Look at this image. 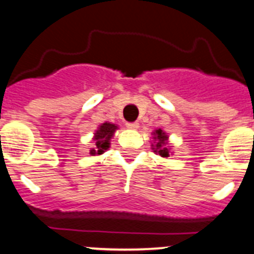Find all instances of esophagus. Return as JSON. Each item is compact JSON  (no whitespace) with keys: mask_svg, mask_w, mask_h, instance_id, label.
Wrapping results in <instances>:
<instances>
[{"mask_svg":"<svg viewBox=\"0 0 254 254\" xmlns=\"http://www.w3.org/2000/svg\"><path fill=\"white\" fill-rule=\"evenodd\" d=\"M127 129H131V130H136L139 127L138 123H127Z\"/></svg>","mask_w":254,"mask_h":254,"instance_id":"34e87169","label":"esophagus"}]
</instances>
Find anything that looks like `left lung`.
I'll list each match as a JSON object with an SVG mask.
<instances>
[{"mask_svg": "<svg viewBox=\"0 0 254 254\" xmlns=\"http://www.w3.org/2000/svg\"><path fill=\"white\" fill-rule=\"evenodd\" d=\"M153 144L152 149L155 154L161 157H170V148H168V135L162 129H157L153 131Z\"/></svg>", "mask_w": 254, "mask_h": 254, "instance_id": "8db88e82", "label": "left lung"}]
</instances>
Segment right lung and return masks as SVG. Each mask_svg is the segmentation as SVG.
<instances>
[{
  "mask_svg": "<svg viewBox=\"0 0 254 254\" xmlns=\"http://www.w3.org/2000/svg\"><path fill=\"white\" fill-rule=\"evenodd\" d=\"M118 130V125L110 124V123H104L96 130L95 136H93V145L95 147L91 149L90 154H102L105 150L110 147V140L114 136V132Z\"/></svg>",
  "mask_w": 254,
  "mask_h": 254,
  "instance_id": "add662e5",
  "label": "right lung"
}]
</instances>
